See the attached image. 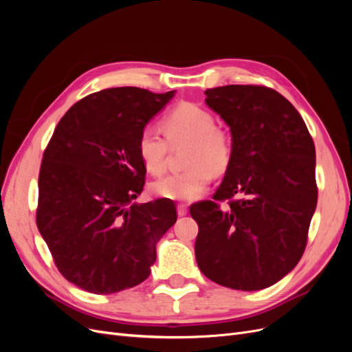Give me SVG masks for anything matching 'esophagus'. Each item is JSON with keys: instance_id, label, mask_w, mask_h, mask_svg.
I'll use <instances>...</instances> for the list:
<instances>
[{"instance_id": "esophagus-1", "label": "esophagus", "mask_w": 352, "mask_h": 352, "mask_svg": "<svg viewBox=\"0 0 352 352\" xmlns=\"http://www.w3.org/2000/svg\"><path fill=\"white\" fill-rule=\"evenodd\" d=\"M188 212V206L186 204H177V216H186Z\"/></svg>"}]
</instances>
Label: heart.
I'll return each instance as SVG.
<instances>
[{
    "label": "heart",
    "mask_w": 352,
    "mask_h": 352,
    "mask_svg": "<svg viewBox=\"0 0 352 352\" xmlns=\"http://www.w3.org/2000/svg\"><path fill=\"white\" fill-rule=\"evenodd\" d=\"M166 136H160L151 127H145L138 138V155L148 173L164 172L172 150L186 146L182 173L168 175L151 185L153 194L175 201H194L206 192L211 176L225 175L233 160L232 135L216 126L210 111L192 102H180L162 120Z\"/></svg>",
    "instance_id": "b5f03b06"
}]
</instances>
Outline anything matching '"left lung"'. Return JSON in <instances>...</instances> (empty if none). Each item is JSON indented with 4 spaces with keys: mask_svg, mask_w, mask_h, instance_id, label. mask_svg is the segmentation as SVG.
<instances>
[{
    "mask_svg": "<svg viewBox=\"0 0 352 352\" xmlns=\"http://www.w3.org/2000/svg\"><path fill=\"white\" fill-rule=\"evenodd\" d=\"M230 127L233 160L212 201L190 206L199 270L221 286L258 291L301 260L317 206L316 148L301 114L261 85L207 89ZM242 193L243 199L233 200ZM230 199L221 209V200Z\"/></svg>",
    "mask_w": 352,
    "mask_h": 352,
    "instance_id": "left-lung-1",
    "label": "left lung"
}]
</instances>
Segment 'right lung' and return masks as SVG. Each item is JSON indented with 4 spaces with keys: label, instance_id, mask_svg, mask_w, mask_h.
<instances>
[{
    "label": "right lung",
    "instance_id": "obj_1",
    "mask_svg": "<svg viewBox=\"0 0 352 352\" xmlns=\"http://www.w3.org/2000/svg\"><path fill=\"white\" fill-rule=\"evenodd\" d=\"M175 91L94 92L61 117L39 170L36 226L58 272L92 294L144 282L155 245L177 219L172 199L132 202L146 170L138 138Z\"/></svg>",
    "mask_w": 352,
    "mask_h": 352
}]
</instances>
